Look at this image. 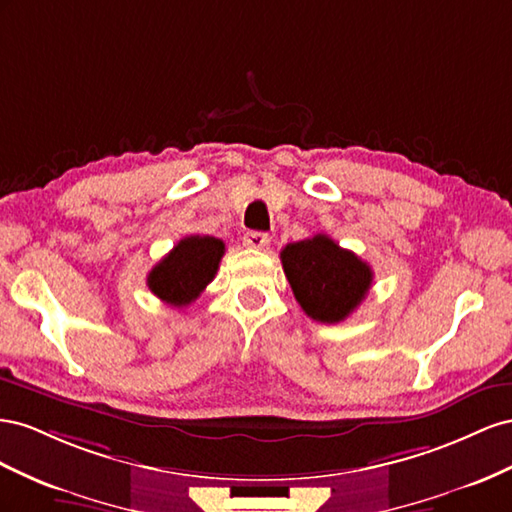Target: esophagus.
<instances>
[{
	"label": "esophagus",
	"mask_w": 512,
	"mask_h": 512,
	"mask_svg": "<svg viewBox=\"0 0 512 512\" xmlns=\"http://www.w3.org/2000/svg\"><path fill=\"white\" fill-rule=\"evenodd\" d=\"M242 242L248 248H257V251H261V248H266L270 244V236L264 231H246Z\"/></svg>",
	"instance_id": "1"
}]
</instances>
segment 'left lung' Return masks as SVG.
<instances>
[{"label":"left lung","mask_w":512,"mask_h":512,"mask_svg":"<svg viewBox=\"0 0 512 512\" xmlns=\"http://www.w3.org/2000/svg\"><path fill=\"white\" fill-rule=\"evenodd\" d=\"M281 261L302 311L321 324H339L354 313L373 283L367 261L324 233L287 244Z\"/></svg>","instance_id":"8db88e82"}]
</instances>
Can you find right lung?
<instances>
[{"mask_svg":"<svg viewBox=\"0 0 512 512\" xmlns=\"http://www.w3.org/2000/svg\"><path fill=\"white\" fill-rule=\"evenodd\" d=\"M225 255L223 240L188 236L175 244L148 274V287L171 306H188L206 289Z\"/></svg>","mask_w":512,"mask_h":512,"instance_id":"obj_1","label":"right lung"}]
</instances>
